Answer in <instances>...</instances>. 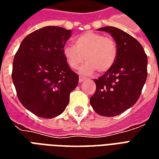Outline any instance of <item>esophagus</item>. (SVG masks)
<instances>
[{"label": "esophagus", "instance_id": "obj_1", "mask_svg": "<svg viewBox=\"0 0 159 159\" xmlns=\"http://www.w3.org/2000/svg\"><path fill=\"white\" fill-rule=\"evenodd\" d=\"M85 79H86V78H85L84 76H80V77H79V82H80V83H82V82H83V81H84Z\"/></svg>", "mask_w": 159, "mask_h": 159}]
</instances>
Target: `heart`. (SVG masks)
<instances>
[{
  "label": "heart",
  "mask_w": 159,
  "mask_h": 159,
  "mask_svg": "<svg viewBox=\"0 0 159 159\" xmlns=\"http://www.w3.org/2000/svg\"><path fill=\"white\" fill-rule=\"evenodd\" d=\"M63 55L68 66L77 69L84 61L80 72L90 75L95 70L104 73L111 69L117 57V45L111 36L103 34L87 31L74 39V46L66 45Z\"/></svg>",
  "instance_id": "b5f03b06"
}]
</instances>
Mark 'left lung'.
I'll return each mask as SVG.
<instances>
[{
	"mask_svg": "<svg viewBox=\"0 0 159 159\" xmlns=\"http://www.w3.org/2000/svg\"><path fill=\"white\" fill-rule=\"evenodd\" d=\"M117 45V57L111 69L94 79L96 90L90 105L97 113L114 117L134 106L140 98L147 77V56L135 38L122 30L106 26Z\"/></svg>",
	"mask_w": 159,
	"mask_h": 159,
	"instance_id": "8db88e82",
	"label": "left lung"
}]
</instances>
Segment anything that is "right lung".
<instances>
[{
	"mask_svg": "<svg viewBox=\"0 0 159 159\" xmlns=\"http://www.w3.org/2000/svg\"><path fill=\"white\" fill-rule=\"evenodd\" d=\"M70 35V30L46 26L26 36L14 55L12 78L18 98L40 117L52 118L62 113L78 84L79 76L62 52Z\"/></svg>",
	"mask_w": 159,
	"mask_h": 159,
	"instance_id": "add662e5",
	"label": "right lung"
}]
</instances>
